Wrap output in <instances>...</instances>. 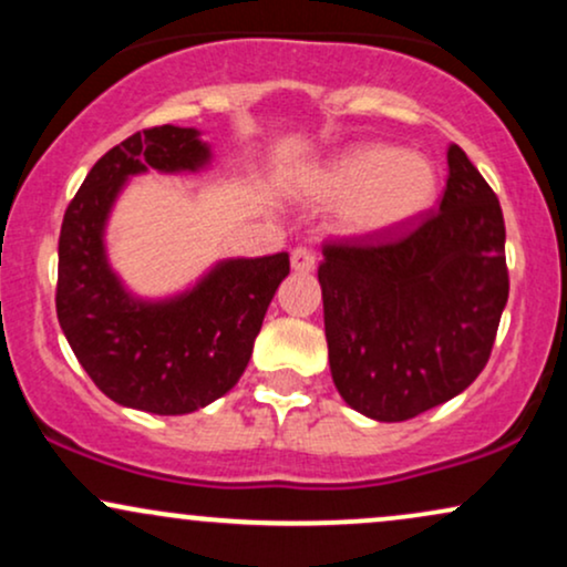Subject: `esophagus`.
Returning <instances> with one entry per match:
<instances>
[{
  "mask_svg": "<svg viewBox=\"0 0 567 567\" xmlns=\"http://www.w3.org/2000/svg\"><path fill=\"white\" fill-rule=\"evenodd\" d=\"M290 264H292V271H298V275H309V271H315V266H317L315 250H311V247H303V245L292 247Z\"/></svg>",
  "mask_w": 567,
  "mask_h": 567,
  "instance_id": "obj_1",
  "label": "esophagus"
}]
</instances>
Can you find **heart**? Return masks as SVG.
Instances as JSON below:
<instances>
[{"mask_svg": "<svg viewBox=\"0 0 567 567\" xmlns=\"http://www.w3.org/2000/svg\"><path fill=\"white\" fill-rule=\"evenodd\" d=\"M317 194L341 207V224L357 237H383L424 216L437 197V167L419 152L386 143L349 148L317 178Z\"/></svg>", "mask_w": 567, "mask_h": 567, "instance_id": "obj_1", "label": "heart"}]
</instances>
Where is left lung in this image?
Segmentation results:
<instances>
[{
    "instance_id": "obj_1",
    "label": "left lung",
    "mask_w": 567,
    "mask_h": 567,
    "mask_svg": "<svg viewBox=\"0 0 567 567\" xmlns=\"http://www.w3.org/2000/svg\"><path fill=\"white\" fill-rule=\"evenodd\" d=\"M498 197L447 148L440 210L413 229L324 245V338L338 394L375 421H408L483 373L506 298Z\"/></svg>"
}]
</instances>
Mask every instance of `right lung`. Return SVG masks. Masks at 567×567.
<instances>
[{
    "mask_svg": "<svg viewBox=\"0 0 567 567\" xmlns=\"http://www.w3.org/2000/svg\"><path fill=\"white\" fill-rule=\"evenodd\" d=\"M210 146L194 127H148L109 148L69 202L58 239L55 309L80 365L109 400L157 415H184L224 396L250 362L288 252L229 258L192 290L143 301L106 258L103 231L130 175L197 173Z\"/></svg>",
    "mask_w": 567,
    "mask_h": 567,
    "instance_id": "add662e5",
    "label": "right lung"
}]
</instances>
